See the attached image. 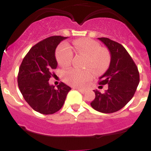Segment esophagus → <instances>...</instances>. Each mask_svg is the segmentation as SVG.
Masks as SVG:
<instances>
[{
  "label": "esophagus",
  "instance_id": "obj_1",
  "mask_svg": "<svg viewBox=\"0 0 151 151\" xmlns=\"http://www.w3.org/2000/svg\"><path fill=\"white\" fill-rule=\"evenodd\" d=\"M76 88V90H78V91H79V92H81V93H85V91H86L85 89H81V88Z\"/></svg>",
  "mask_w": 151,
  "mask_h": 151
}]
</instances>
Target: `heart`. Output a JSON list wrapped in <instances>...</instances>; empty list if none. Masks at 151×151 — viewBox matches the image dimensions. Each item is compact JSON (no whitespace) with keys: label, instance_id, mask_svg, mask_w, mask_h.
Here are the masks:
<instances>
[{"label":"heart","instance_id":"heart-1","mask_svg":"<svg viewBox=\"0 0 151 151\" xmlns=\"http://www.w3.org/2000/svg\"><path fill=\"white\" fill-rule=\"evenodd\" d=\"M73 48L77 53L86 56L85 66L86 70H78L70 68L64 70L62 74L66 83L73 86L83 87L91 81L94 73L103 74L109 68L111 57L109 52L102 48L100 44L96 41L88 38H81L73 42ZM56 60L62 67H66L71 64L73 58V52L69 44L62 43L58 47L55 52ZM91 69V70L90 69Z\"/></svg>","mask_w":151,"mask_h":151}]
</instances>
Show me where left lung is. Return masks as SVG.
<instances>
[{"label":"left lung","instance_id":"obj_1","mask_svg":"<svg viewBox=\"0 0 151 151\" xmlns=\"http://www.w3.org/2000/svg\"><path fill=\"white\" fill-rule=\"evenodd\" d=\"M109 48L111 62L107 71L99 78V85H106L104 93L93 91V109L102 113H113L124 108L133 97L139 84V73L135 62L121 44L106 37L98 38Z\"/></svg>","mask_w":151,"mask_h":151}]
</instances>
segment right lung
<instances>
[{
	"label": "right lung",
	"instance_id": "right-lung-1",
	"mask_svg": "<svg viewBox=\"0 0 151 151\" xmlns=\"http://www.w3.org/2000/svg\"><path fill=\"white\" fill-rule=\"evenodd\" d=\"M67 37L52 36L30 48L22 60L18 74V85L29 106L37 112L52 114L60 110L71 88L60 82L57 88L48 80L57 68L55 49Z\"/></svg>",
	"mask_w": 151,
	"mask_h": 151
}]
</instances>
